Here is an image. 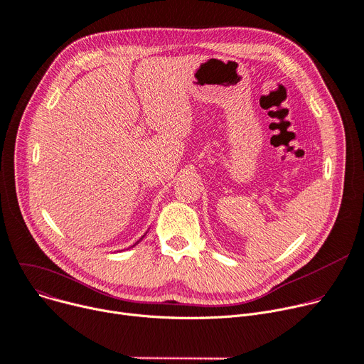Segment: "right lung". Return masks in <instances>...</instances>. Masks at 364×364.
<instances>
[{
  "label": "right lung",
  "instance_id": "right-lung-1",
  "mask_svg": "<svg viewBox=\"0 0 364 364\" xmlns=\"http://www.w3.org/2000/svg\"><path fill=\"white\" fill-rule=\"evenodd\" d=\"M139 241H140V240H139ZM139 241H137V243H139ZM137 243H136V245H137Z\"/></svg>",
  "mask_w": 364,
  "mask_h": 364
}]
</instances>
